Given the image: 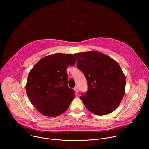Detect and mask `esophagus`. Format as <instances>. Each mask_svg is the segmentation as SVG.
Segmentation results:
<instances>
[{
  "mask_svg": "<svg viewBox=\"0 0 149 149\" xmlns=\"http://www.w3.org/2000/svg\"><path fill=\"white\" fill-rule=\"evenodd\" d=\"M74 90L75 91V92L76 93H77V92H78V88H77V86H75V87L74 88Z\"/></svg>",
  "mask_w": 149,
  "mask_h": 149,
  "instance_id": "esophagus-1",
  "label": "esophagus"
}]
</instances>
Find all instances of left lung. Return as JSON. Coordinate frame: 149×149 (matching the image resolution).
<instances>
[{
    "label": "left lung",
    "mask_w": 149,
    "mask_h": 149,
    "mask_svg": "<svg viewBox=\"0 0 149 149\" xmlns=\"http://www.w3.org/2000/svg\"><path fill=\"white\" fill-rule=\"evenodd\" d=\"M77 66L87 79L88 91L80 99L88 110L98 115L112 113L125 94L126 76L115 60L98 51L76 53Z\"/></svg>",
    "instance_id": "left-lung-1"
}]
</instances>
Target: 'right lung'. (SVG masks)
Here are the masks:
<instances>
[{"mask_svg": "<svg viewBox=\"0 0 149 149\" xmlns=\"http://www.w3.org/2000/svg\"><path fill=\"white\" fill-rule=\"evenodd\" d=\"M75 62L71 54L56 53L42 58L31 69L26 91L30 102L39 112L52 117L67 110L75 95L68 88L66 69Z\"/></svg>", "mask_w": 149, "mask_h": 149, "instance_id": "obj_1", "label": "right lung"}]
</instances>
